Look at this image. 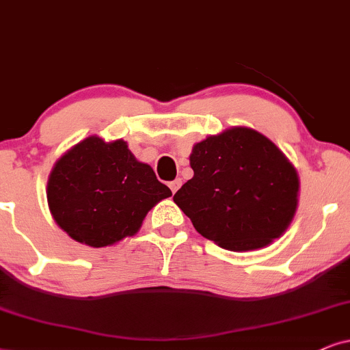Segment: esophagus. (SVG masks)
<instances>
[{
  "label": "esophagus",
  "instance_id": "1",
  "mask_svg": "<svg viewBox=\"0 0 350 350\" xmlns=\"http://www.w3.org/2000/svg\"><path fill=\"white\" fill-rule=\"evenodd\" d=\"M180 185H183V180L180 179H176V180H172V183H170V189H171V192L172 193H176V190H178Z\"/></svg>",
  "mask_w": 350,
  "mask_h": 350
}]
</instances>
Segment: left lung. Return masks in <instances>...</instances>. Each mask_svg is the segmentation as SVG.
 Returning <instances> with one entry per match:
<instances>
[{
	"mask_svg": "<svg viewBox=\"0 0 350 350\" xmlns=\"http://www.w3.org/2000/svg\"><path fill=\"white\" fill-rule=\"evenodd\" d=\"M193 178L174 203L203 237L232 252L258 250L281 237L299 205V174L268 137L228 127L193 145Z\"/></svg>",
	"mask_w": 350,
	"mask_h": 350,
	"instance_id": "left-lung-1",
	"label": "left lung"
}]
</instances>
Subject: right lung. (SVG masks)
Here are the masks:
<instances>
[{"label":"right lung","mask_w":350,"mask_h":350,"mask_svg":"<svg viewBox=\"0 0 350 350\" xmlns=\"http://www.w3.org/2000/svg\"><path fill=\"white\" fill-rule=\"evenodd\" d=\"M171 196L127 142H105L98 135L70 147L55 163L46 185L48 208L57 226L95 249L135 236L148 211Z\"/></svg>","instance_id":"right-lung-1"}]
</instances>
